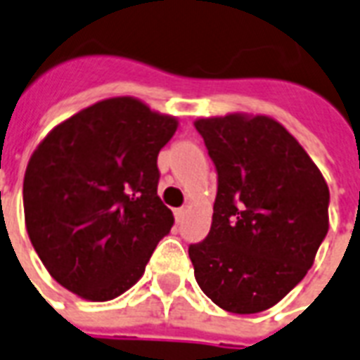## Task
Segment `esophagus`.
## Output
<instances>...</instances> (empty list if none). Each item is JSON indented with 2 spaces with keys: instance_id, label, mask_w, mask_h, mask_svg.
<instances>
[{
  "instance_id": "obj_1",
  "label": "esophagus",
  "mask_w": 360,
  "mask_h": 360,
  "mask_svg": "<svg viewBox=\"0 0 360 360\" xmlns=\"http://www.w3.org/2000/svg\"><path fill=\"white\" fill-rule=\"evenodd\" d=\"M185 214H186V207L175 209V220H177V222H183V220H185Z\"/></svg>"
}]
</instances>
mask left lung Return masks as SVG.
Listing matches in <instances>:
<instances>
[{"label": "left lung", "mask_w": 360, "mask_h": 360, "mask_svg": "<svg viewBox=\"0 0 360 360\" xmlns=\"http://www.w3.org/2000/svg\"><path fill=\"white\" fill-rule=\"evenodd\" d=\"M194 127L219 175L211 230L188 246L194 276L228 312H263L312 267L329 230V186L267 115L230 114Z\"/></svg>", "instance_id": "obj_1"}]
</instances>
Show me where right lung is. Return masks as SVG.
I'll return each mask as SVG.
<instances>
[{
    "instance_id": "add662e5",
    "label": "right lung",
    "mask_w": 360,
    "mask_h": 360,
    "mask_svg": "<svg viewBox=\"0 0 360 360\" xmlns=\"http://www.w3.org/2000/svg\"><path fill=\"white\" fill-rule=\"evenodd\" d=\"M172 115L132 97L106 98L58 124L24 177L31 245L53 280L87 301H110L141 278L174 226L158 198V151Z\"/></svg>"
}]
</instances>
